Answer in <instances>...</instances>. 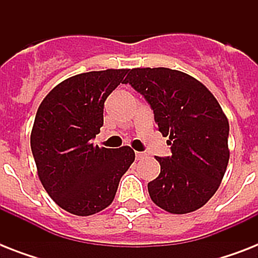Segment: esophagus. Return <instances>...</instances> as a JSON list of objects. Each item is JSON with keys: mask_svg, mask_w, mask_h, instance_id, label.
I'll use <instances>...</instances> for the list:
<instances>
[{"mask_svg": "<svg viewBox=\"0 0 258 258\" xmlns=\"http://www.w3.org/2000/svg\"><path fill=\"white\" fill-rule=\"evenodd\" d=\"M135 157H137V159L139 161L142 158H145V153H139V151H137V153H135Z\"/></svg>", "mask_w": 258, "mask_h": 258, "instance_id": "obj_1", "label": "esophagus"}]
</instances>
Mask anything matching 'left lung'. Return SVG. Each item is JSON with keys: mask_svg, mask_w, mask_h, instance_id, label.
Masks as SVG:
<instances>
[{"mask_svg": "<svg viewBox=\"0 0 258 258\" xmlns=\"http://www.w3.org/2000/svg\"><path fill=\"white\" fill-rule=\"evenodd\" d=\"M145 96L171 155L157 157L161 172L149 182L157 206L172 214L208 202L229 162V121L213 93L197 79L170 68H134L124 84Z\"/></svg>", "mask_w": 258, "mask_h": 258, "instance_id": "8db88e82", "label": "left lung"}]
</instances>
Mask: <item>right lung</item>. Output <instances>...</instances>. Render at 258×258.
Listing matches in <instances>:
<instances>
[{
	"instance_id": "right-lung-1",
	"label": "right lung",
	"mask_w": 258,
	"mask_h": 258,
	"mask_svg": "<svg viewBox=\"0 0 258 258\" xmlns=\"http://www.w3.org/2000/svg\"><path fill=\"white\" fill-rule=\"evenodd\" d=\"M128 70L92 71L54 87L38 107L30 149L49 197L75 216H92L112 204L135 153L105 149L92 139L103 125L104 101Z\"/></svg>"
}]
</instances>
